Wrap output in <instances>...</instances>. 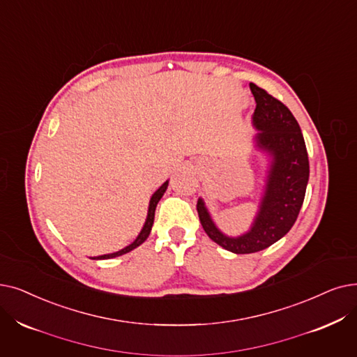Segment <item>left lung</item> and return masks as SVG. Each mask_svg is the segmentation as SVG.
<instances>
[{"label":"left lung","mask_w":357,"mask_h":357,"mask_svg":"<svg viewBox=\"0 0 357 357\" xmlns=\"http://www.w3.org/2000/svg\"><path fill=\"white\" fill-rule=\"evenodd\" d=\"M250 87L257 102L252 118L258 130L257 146L271 156L266 192L254 226L243 236H225L213 223L204 201H197L199 222L208 238L235 254L262 251L287 234L299 215L309 179L307 151L296 118L267 90L254 83Z\"/></svg>","instance_id":"8db88e82"}]
</instances>
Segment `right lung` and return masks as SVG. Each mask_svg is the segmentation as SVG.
<instances>
[{"instance_id":"right-lung-1","label":"right lung","mask_w":357,"mask_h":357,"mask_svg":"<svg viewBox=\"0 0 357 357\" xmlns=\"http://www.w3.org/2000/svg\"><path fill=\"white\" fill-rule=\"evenodd\" d=\"M166 188H167V181L162 185V187H160L156 192L153 194V197H151V199H150L149 214H147V220H146V223H144V227H143V230L140 231V235L137 236V239H135L131 245H128L127 248H123V250H121V251H118V252L106 254V255H99V257H95L93 259H109V258H115V257L123 255V254H127V252L135 250L137 246H140V245L149 238V235H150V230H151V226H153V222H154V211H156V206H158V203L160 201L162 195L165 194Z\"/></svg>"}]
</instances>
